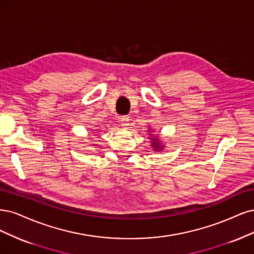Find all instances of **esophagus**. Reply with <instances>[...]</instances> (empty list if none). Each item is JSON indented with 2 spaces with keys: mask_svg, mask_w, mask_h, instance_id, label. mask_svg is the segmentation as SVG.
<instances>
[{
  "mask_svg": "<svg viewBox=\"0 0 254 254\" xmlns=\"http://www.w3.org/2000/svg\"><path fill=\"white\" fill-rule=\"evenodd\" d=\"M129 118L128 117H126V116H124V117H121L120 118V125L122 126V127H127L130 124H129Z\"/></svg>",
  "mask_w": 254,
  "mask_h": 254,
  "instance_id": "obj_1",
  "label": "esophagus"
}]
</instances>
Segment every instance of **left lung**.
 Returning a JSON list of instances; mask_svg holds the SVG:
<instances>
[{
    "instance_id": "obj_1",
    "label": "left lung",
    "mask_w": 254,
    "mask_h": 254,
    "mask_svg": "<svg viewBox=\"0 0 254 254\" xmlns=\"http://www.w3.org/2000/svg\"><path fill=\"white\" fill-rule=\"evenodd\" d=\"M152 139V148H154V151H156V152H158V151H162L163 150V148H165V146H163L160 142H159V139L157 138V137H154V138H151Z\"/></svg>"
}]
</instances>
